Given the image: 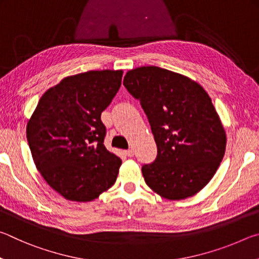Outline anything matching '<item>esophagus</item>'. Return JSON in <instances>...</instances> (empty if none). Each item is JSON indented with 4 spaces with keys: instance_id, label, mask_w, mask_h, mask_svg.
<instances>
[{
    "instance_id": "1",
    "label": "esophagus",
    "mask_w": 259,
    "mask_h": 259,
    "mask_svg": "<svg viewBox=\"0 0 259 259\" xmlns=\"http://www.w3.org/2000/svg\"><path fill=\"white\" fill-rule=\"evenodd\" d=\"M124 154H125L126 156H129V157H133V156H134V151H133V150L124 151Z\"/></svg>"
}]
</instances>
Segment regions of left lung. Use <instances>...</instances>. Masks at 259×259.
Here are the masks:
<instances>
[{
    "mask_svg": "<svg viewBox=\"0 0 259 259\" xmlns=\"http://www.w3.org/2000/svg\"><path fill=\"white\" fill-rule=\"evenodd\" d=\"M123 84L140 102L157 146L155 161L142 168L146 184L168 200L196 194L216 174L226 147L208 94L190 77L156 66L131 69Z\"/></svg>",
    "mask_w": 259,
    "mask_h": 259,
    "instance_id": "obj_1",
    "label": "left lung"
}]
</instances>
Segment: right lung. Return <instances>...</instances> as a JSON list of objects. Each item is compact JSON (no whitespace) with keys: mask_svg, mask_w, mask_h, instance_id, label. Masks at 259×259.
Segmentation results:
<instances>
[{"mask_svg":"<svg viewBox=\"0 0 259 259\" xmlns=\"http://www.w3.org/2000/svg\"><path fill=\"white\" fill-rule=\"evenodd\" d=\"M122 71H89L48 89L26 134L45 181L69 201L97 199L116 181L122 161L104 145L102 112L121 87Z\"/></svg>","mask_w":259,"mask_h":259,"instance_id":"right-lung-1","label":"right lung"}]
</instances>
